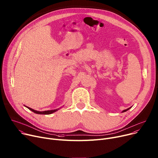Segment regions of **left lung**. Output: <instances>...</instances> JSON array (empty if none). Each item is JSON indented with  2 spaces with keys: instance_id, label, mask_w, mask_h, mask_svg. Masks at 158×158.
<instances>
[{
  "instance_id": "1",
  "label": "left lung",
  "mask_w": 158,
  "mask_h": 158,
  "mask_svg": "<svg viewBox=\"0 0 158 158\" xmlns=\"http://www.w3.org/2000/svg\"><path fill=\"white\" fill-rule=\"evenodd\" d=\"M131 107H129V108H128V109H127V110H123V111H122V113H123V112H125V111H128V110H130V109L131 108Z\"/></svg>"
}]
</instances>
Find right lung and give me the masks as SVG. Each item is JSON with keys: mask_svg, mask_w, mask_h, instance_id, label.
Here are the masks:
<instances>
[{"mask_svg": "<svg viewBox=\"0 0 158 158\" xmlns=\"http://www.w3.org/2000/svg\"><path fill=\"white\" fill-rule=\"evenodd\" d=\"M25 107H27L28 109H29V110L31 111H33V113H36V114H52L56 111H57V110H59V109H57V110H48V111H36V110H33V109L29 107H27L26 106H25Z\"/></svg>", "mask_w": 158, "mask_h": 158, "instance_id": "right-lung-1", "label": "right lung"}]
</instances>
